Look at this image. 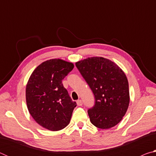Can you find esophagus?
Returning a JSON list of instances; mask_svg holds the SVG:
<instances>
[{"label":"esophagus","mask_w":156,"mask_h":156,"mask_svg":"<svg viewBox=\"0 0 156 156\" xmlns=\"http://www.w3.org/2000/svg\"><path fill=\"white\" fill-rule=\"evenodd\" d=\"M77 105H78V106H82V105H83V101H82L81 100H77Z\"/></svg>","instance_id":"34e87169"}]
</instances>
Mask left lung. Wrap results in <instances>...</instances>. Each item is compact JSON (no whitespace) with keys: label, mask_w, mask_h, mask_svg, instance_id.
I'll return each mask as SVG.
<instances>
[{"label":"left lung","mask_w":156,"mask_h":156,"mask_svg":"<svg viewBox=\"0 0 156 156\" xmlns=\"http://www.w3.org/2000/svg\"><path fill=\"white\" fill-rule=\"evenodd\" d=\"M95 97L94 106L88 110L91 122L107 129L122 120L129 105L127 78L120 67L102 57H91L76 62Z\"/></svg>","instance_id":"8db88e82"}]
</instances>
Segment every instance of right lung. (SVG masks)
<instances>
[{"mask_svg": "<svg viewBox=\"0 0 156 156\" xmlns=\"http://www.w3.org/2000/svg\"><path fill=\"white\" fill-rule=\"evenodd\" d=\"M74 65L59 58L46 60L30 76L26 102L34 120L50 131H59L70 122L76 102L72 101L62 80Z\"/></svg>", "mask_w": 156, "mask_h": 156, "instance_id": "obj_1", "label": "right lung"}]
</instances>
